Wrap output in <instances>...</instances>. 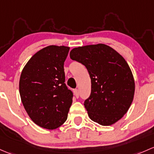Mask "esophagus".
<instances>
[{"mask_svg":"<svg viewBox=\"0 0 154 154\" xmlns=\"http://www.w3.org/2000/svg\"><path fill=\"white\" fill-rule=\"evenodd\" d=\"M74 93H75V97L78 99L79 96V90H78V89H75V90H74Z\"/></svg>","mask_w":154,"mask_h":154,"instance_id":"obj_1","label":"esophagus"}]
</instances>
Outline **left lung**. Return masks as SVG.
I'll use <instances>...</instances> for the list:
<instances>
[{
	"label": "left lung",
	"instance_id": "1",
	"mask_svg": "<svg viewBox=\"0 0 154 154\" xmlns=\"http://www.w3.org/2000/svg\"><path fill=\"white\" fill-rule=\"evenodd\" d=\"M69 56L86 66L91 79V93L84 102L90 119L108 126L122 118L135 91L134 76L125 58L103 44L74 48Z\"/></svg>",
	"mask_w": 154,
	"mask_h": 154
}]
</instances>
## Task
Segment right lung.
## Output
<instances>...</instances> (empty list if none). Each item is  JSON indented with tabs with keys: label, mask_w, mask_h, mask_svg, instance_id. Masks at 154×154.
Returning <instances> with one entry per match:
<instances>
[{
	"label": "right lung",
	"mask_w": 154,
	"mask_h": 154,
	"mask_svg": "<svg viewBox=\"0 0 154 154\" xmlns=\"http://www.w3.org/2000/svg\"><path fill=\"white\" fill-rule=\"evenodd\" d=\"M69 50L64 46H48L35 54L22 70L21 101L30 119L43 128H58L67 119L73 97L64 83V64Z\"/></svg>",
	"instance_id": "right-lung-1"
}]
</instances>
